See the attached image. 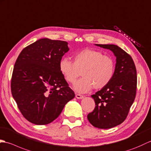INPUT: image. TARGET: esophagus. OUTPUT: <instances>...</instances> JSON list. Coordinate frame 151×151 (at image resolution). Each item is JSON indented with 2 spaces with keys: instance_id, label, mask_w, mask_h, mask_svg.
I'll return each mask as SVG.
<instances>
[{
  "instance_id": "1",
  "label": "esophagus",
  "mask_w": 151,
  "mask_h": 151,
  "mask_svg": "<svg viewBox=\"0 0 151 151\" xmlns=\"http://www.w3.org/2000/svg\"><path fill=\"white\" fill-rule=\"evenodd\" d=\"M76 98H78V99H83V98H84V97H83V96H82L81 94H76Z\"/></svg>"
}]
</instances>
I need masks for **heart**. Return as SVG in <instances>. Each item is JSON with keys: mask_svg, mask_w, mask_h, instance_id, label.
I'll list each match as a JSON object with an SVG mask.
<instances>
[{"mask_svg": "<svg viewBox=\"0 0 151 151\" xmlns=\"http://www.w3.org/2000/svg\"><path fill=\"white\" fill-rule=\"evenodd\" d=\"M59 69L66 81L73 83L81 72L83 78L73 85L77 92L86 93L93 86L101 89L111 81L115 72V63L111 57L98 50H83L73 55V62L63 58Z\"/></svg>", "mask_w": 151, "mask_h": 151, "instance_id": "heart-1", "label": "heart"}]
</instances>
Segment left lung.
Returning <instances> with one entry per match:
<instances>
[{
	"instance_id": "left-lung-1",
	"label": "left lung",
	"mask_w": 151,
	"mask_h": 151,
	"mask_svg": "<svg viewBox=\"0 0 151 151\" xmlns=\"http://www.w3.org/2000/svg\"><path fill=\"white\" fill-rule=\"evenodd\" d=\"M110 50L116 58L115 72L108 85L91 97L96 107L87 116L99 129H110L123 123L128 115L136 93V69L129 54L114 45H96Z\"/></svg>"
}]
</instances>
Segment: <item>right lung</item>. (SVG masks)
Returning <instances> with one entry per match:
<instances>
[{"label":"right lung","mask_w":151,"mask_h":151,"mask_svg":"<svg viewBox=\"0 0 151 151\" xmlns=\"http://www.w3.org/2000/svg\"><path fill=\"white\" fill-rule=\"evenodd\" d=\"M68 50L66 41L41 39L23 49L16 60L12 93L29 122H52L75 97L59 69V61Z\"/></svg>","instance_id":"right-lung-1"}]
</instances>
